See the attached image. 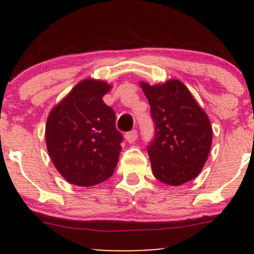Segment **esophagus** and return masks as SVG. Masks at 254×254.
Listing matches in <instances>:
<instances>
[{"label":"esophagus","mask_w":254,"mask_h":254,"mask_svg":"<svg viewBox=\"0 0 254 254\" xmlns=\"http://www.w3.org/2000/svg\"><path fill=\"white\" fill-rule=\"evenodd\" d=\"M125 138L129 143H133L137 139V130H131L129 132L125 133Z\"/></svg>","instance_id":"obj_1"}]
</instances>
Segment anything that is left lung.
Segmentation results:
<instances>
[{
    "instance_id": "1",
    "label": "left lung",
    "mask_w": 254,
    "mask_h": 254,
    "mask_svg": "<svg viewBox=\"0 0 254 254\" xmlns=\"http://www.w3.org/2000/svg\"><path fill=\"white\" fill-rule=\"evenodd\" d=\"M139 84L149 101L155 127L147 147L154 177L172 186L190 182L200 173L210 153L209 117L180 81Z\"/></svg>"
}]
</instances>
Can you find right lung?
Instances as JSON below:
<instances>
[{
  "instance_id": "1",
  "label": "right lung",
  "mask_w": 254,
  "mask_h": 254,
  "mask_svg": "<svg viewBox=\"0 0 254 254\" xmlns=\"http://www.w3.org/2000/svg\"><path fill=\"white\" fill-rule=\"evenodd\" d=\"M110 89L105 81H81L48 117L49 155L61 176L74 185H97L117 167L123 136L116 129L115 111L103 101Z\"/></svg>"
}]
</instances>
